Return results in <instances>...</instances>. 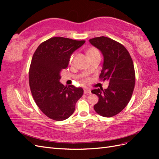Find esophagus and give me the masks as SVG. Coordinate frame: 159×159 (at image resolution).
<instances>
[{
  "mask_svg": "<svg viewBox=\"0 0 159 159\" xmlns=\"http://www.w3.org/2000/svg\"><path fill=\"white\" fill-rule=\"evenodd\" d=\"M84 93H85V94H88V93H91V90H90L89 89H88V88H86V89H84Z\"/></svg>",
  "mask_w": 159,
  "mask_h": 159,
  "instance_id": "1",
  "label": "esophagus"
}]
</instances>
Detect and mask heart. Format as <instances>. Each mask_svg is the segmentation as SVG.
I'll list each match as a JSON object with an SVG mask.
<instances>
[{
    "mask_svg": "<svg viewBox=\"0 0 159 159\" xmlns=\"http://www.w3.org/2000/svg\"><path fill=\"white\" fill-rule=\"evenodd\" d=\"M98 52H99V51L96 48H90L88 51V54L89 55V54H95V53H98ZM73 59H74V55H72L70 57V62H72Z\"/></svg>",
    "mask_w": 159,
    "mask_h": 159,
    "instance_id": "heart-1",
    "label": "heart"
}]
</instances>
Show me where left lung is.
<instances>
[{
  "label": "left lung",
  "instance_id": "left-lung-1",
  "mask_svg": "<svg viewBox=\"0 0 159 159\" xmlns=\"http://www.w3.org/2000/svg\"><path fill=\"white\" fill-rule=\"evenodd\" d=\"M89 42L102 52L104 61L99 78L109 81L107 89L91 91L99 98L93 108L103 117H113L127 106L131 98L135 84L133 62L125 47L109 38L96 37Z\"/></svg>",
  "mask_w": 159,
  "mask_h": 159
}]
</instances>
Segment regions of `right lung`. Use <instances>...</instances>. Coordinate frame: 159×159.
Wrapping results in <instances>:
<instances>
[{"label":"right lung","mask_w":159,"mask_h":159,"mask_svg":"<svg viewBox=\"0 0 159 159\" xmlns=\"http://www.w3.org/2000/svg\"><path fill=\"white\" fill-rule=\"evenodd\" d=\"M85 42L53 37L38 46L29 70V85L37 106L48 117L63 121L73 114L84 89L60 84V73L68 66L70 56Z\"/></svg>","instance_id":"right-lung-1"}]
</instances>
